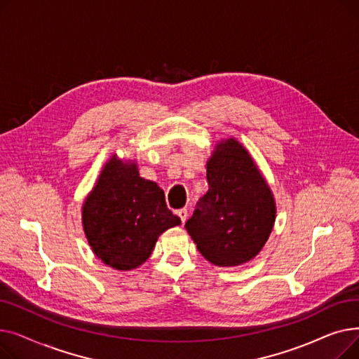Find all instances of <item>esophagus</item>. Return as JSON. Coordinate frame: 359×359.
Here are the masks:
<instances>
[{
	"label": "esophagus",
	"instance_id": "obj_1",
	"mask_svg": "<svg viewBox=\"0 0 359 359\" xmlns=\"http://www.w3.org/2000/svg\"><path fill=\"white\" fill-rule=\"evenodd\" d=\"M177 215H179V218H180V221H182V224H184V221H186V218H187V210H179L177 211Z\"/></svg>",
	"mask_w": 359,
	"mask_h": 359
}]
</instances>
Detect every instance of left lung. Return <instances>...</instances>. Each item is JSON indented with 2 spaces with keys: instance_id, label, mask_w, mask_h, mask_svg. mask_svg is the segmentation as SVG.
I'll list each match as a JSON object with an SVG mask.
<instances>
[{
  "instance_id": "left-lung-1",
  "label": "left lung",
  "mask_w": 359,
  "mask_h": 359,
  "mask_svg": "<svg viewBox=\"0 0 359 359\" xmlns=\"http://www.w3.org/2000/svg\"><path fill=\"white\" fill-rule=\"evenodd\" d=\"M208 192L184 227L215 266H238L265 246L276 218L271 187L236 138L221 140L206 161Z\"/></svg>"
}]
</instances>
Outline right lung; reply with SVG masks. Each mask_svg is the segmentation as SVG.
<instances>
[{
    "label": "right lung",
    "mask_w": 359,
    "mask_h": 359,
    "mask_svg": "<svg viewBox=\"0 0 359 359\" xmlns=\"http://www.w3.org/2000/svg\"><path fill=\"white\" fill-rule=\"evenodd\" d=\"M81 219L93 253L118 271L141 266L160 234L182 222L167 208L158 184L141 177L134 160L116 154L103 165L87 195Z\"/></svg>",
    "instance_id": "1"
}]
</instances>
